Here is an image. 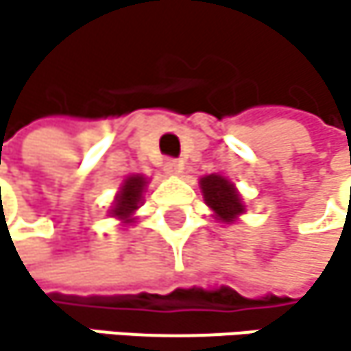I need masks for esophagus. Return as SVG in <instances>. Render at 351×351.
<instances>
[{"label":"esophagus","mask_w":351,"mask_h":351,"mask_svg":"<svg viewBox=\"0 0 351 351\" xmlns=\"http://www.w3.org/2000/svg\"><path fill=\"white\" fill-rule=\"evenodd\" d=\"M164 170H166V174H181L183 172V164L179 162V160H166L164 162Z\"/></svg>","instance_id":"1"}]
</instances>
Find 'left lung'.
I'll return each instance as SVG.
<instances>
[{"label":"left lung","mask_w":351,"mask_h":351,"mask_svg":"<svg viewBox=\"0 0 351 351\" xmlns=\"http://www.w3.org/2000/svg\"><path fill=\"white\" fill-rule=\"evenodd\" d=\"M202 191H204L206 204L217 213V217L223 223H232L240 213H244V206L240 202V195L236 187L227 179L219 177V174H210L199 181Z\"/></svg>","instance_id":"8db88e82"}]
</instances>
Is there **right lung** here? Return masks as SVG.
<instances>
[{"mask_svg": "<svg viewBox=\"0 0 351 351\" xmlns=\"http://www.w3.org/2000/svg\"><path fill=\"white\" fill-rule=\"evenodd\" d=\"M143 187H145V179L134 174V177H128L126 183L122 185V191L117 193L115 202H113V217L124 219V223H132L130 215L132 210L138 208L141 204V195H143Z\"/></svg>", "mask_w": 351, "mask_h": 351, "instance_id": "add662e5", "label": "right lung"}]
</instances>
